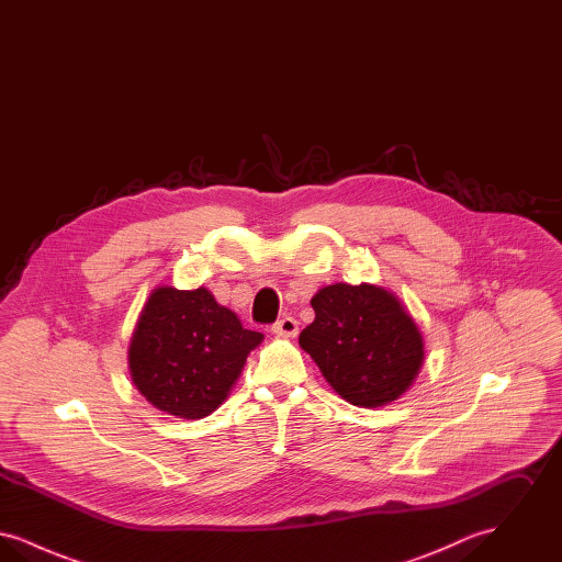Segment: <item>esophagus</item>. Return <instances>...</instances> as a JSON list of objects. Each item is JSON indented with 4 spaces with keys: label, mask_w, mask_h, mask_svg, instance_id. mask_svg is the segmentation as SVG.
Masks as SVG:
<instances>
[{
    "label": "esophagus",
    "mask_w": 562,
    "mask_h": 562,
    "mask_svg": "<svg viewBox=\"0 0 562 562\" xmlns=\"http://www.w3.org/2000/svg\"><path fill=\"white\" fill-rule=\"evenodd\" d=\"M271 333L278 337H294L299 333V322L291 316H284L282 321H278L271 326Z\"/></svg>",
    "instance_id": "1"
}]
</instances>
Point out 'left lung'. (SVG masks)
I'll use <instances>...</instances> for the list:
<instances>
[{
    "label": "left lung",
    "instance_id": "8db88e82",
    "mask_svg": "<svg viewBox=\"0 0 562 562\" xmlns=\"http://www.w3.org/2000/svg\"><path fill=\"white\" fill-rule=\"evenodd\" d=\"M316 321L299 346L349 404L374 408L404 394L424 362V341L401 301L373 284H333L312 299Z\"/></svg>",
    "mask_w": 562,
    "mask_h": 562
}]
</instances>
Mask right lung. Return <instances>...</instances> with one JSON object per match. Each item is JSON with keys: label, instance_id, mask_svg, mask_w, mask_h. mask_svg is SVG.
Masks as SVG:
<instances>
[{"label": "right lung", "instance_id": "add662e5", "mask_svg": "<svg viewBox=\"0 0 562 562\" xmlns=\"http://www.w3.org/2000/svg\"><path fill=\"white\" fill-rule=\"evenodd\" d=\"M263 335L241 326L204 286H160L134 328L128 362L136 390L168 415L202 419L227 398Z\"/></svg>", "mask_w": 562, "mask_h": 562}]
</instances>
